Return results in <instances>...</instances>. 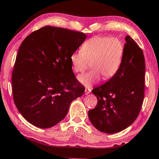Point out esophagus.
<instances>
[{
	"label": "esophagus",
	"mask_w": 159,
	"mask_h": 159,
	"mask_svg": "<svg viewBox=\"0 0 159 159\" xmlns=\"http://www.w3.org/2000/svg\"><path fill=\"white\" fill-rule=\"evenodd\" d=\"M90 92H91L90 88H85V95H88V94H89Z\"/></svg>",
	"instance_id": "34e87169"
}]
</instances>
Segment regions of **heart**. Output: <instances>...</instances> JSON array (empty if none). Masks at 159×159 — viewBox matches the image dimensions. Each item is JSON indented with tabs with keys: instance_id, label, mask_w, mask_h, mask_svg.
<instances>
[{
	"instance_id": "heart-1",
	"label": "heart",
	"mask_w": 159,
	"mask_h": 159,
	"mask_svg": "<svg viewBox=\"0 0 159 159\" xmlns=\"http://www.w3.org/2000/svg\"><path fill=\"white\" fill-rule=\"evenodd\" d=\"M124 46L115 37L95 36L83 44L81 50H76L70 56L72 68L82 73L89 66L93 69L78 76V80L86 88L99 81L102 76L107 80L117 73L122 62Z\"/></svg>"
}]
</instances>
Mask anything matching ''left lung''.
I'll use <instances>...</instances> for the list:
<instances>
[{
	"instance_id": "left-lung-1",
	"label": "left lung",
	"mask_w": 159,
	"mask_h": 159,
	"mask_svg": "<svg viewBox=\"0 0 159 159\" xmlns=\"http://www.w3.org/2000/svg\"><path fill=\"white\" fill-rule=\"evenodd\" d=\"M125 39L119 69L107 83L92 90L98 104L88 111L94 127L108 134L118 133L130 126L138 116L144 100V54L130 36Z\"/></svg>"
}]
</instances>
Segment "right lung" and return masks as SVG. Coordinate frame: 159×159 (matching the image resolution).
Returning a JSON list of instances; mask_svg holds the SVG:
<instances>
[{"mask_svg":"<svg viewBox=\"0 0 159 159\" xmlns=\"http://www.w3.org/2000/svg\"><path fill=\"white\" fill-rule=\"evenodd\" d=\"M85 39L82 32L45 26L21 43L12 74V94L18 111L31 124L41 128L57 125L71 102L84 93L70 56Z\"/></svg>","mask_w":159,"mask_h":159,"instance_id":"right-lung-1","label":"right lung"}]
</instances>
